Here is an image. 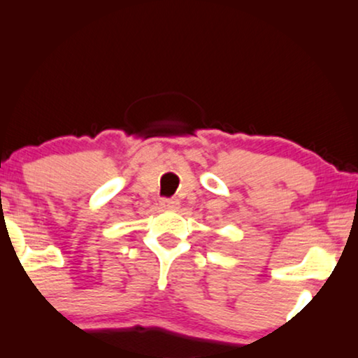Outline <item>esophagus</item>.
<instances>
[{"label":"esophagus","instance_id":"esophagus-1","mask_svg":"<svg viewBox=\"0 0 358 358\" xmlns=\"http://www.w3.org/2000/svg\"><path fill=\"white\" fill-rule=\"evenodd\" d=\"M161 208L164 210H178L179 208V200L178 199H161Z\"/></svg>","mask_w":358,"mask_h":358}]
</instances>
